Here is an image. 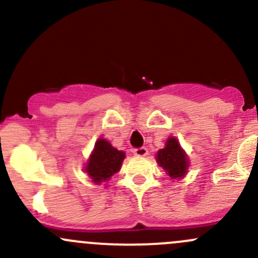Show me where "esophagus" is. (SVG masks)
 <instances>
[{
	"label": "esophagus",
	"instance_id": "obj_1",
	"mask_svg": "<svg viewBox=\"0 0 258 258\" xmlns=\"http://www.w3.org/2000/svg\"><path fill=\"white\" fill-rule=\"evenodd\" d=\"M134 154L137 157H145L148 154V150L146 147H140V148H135L134 150Z\"/></svg>",
	"mask_w": 258,
	"mask_h": 258
}]
</instances>
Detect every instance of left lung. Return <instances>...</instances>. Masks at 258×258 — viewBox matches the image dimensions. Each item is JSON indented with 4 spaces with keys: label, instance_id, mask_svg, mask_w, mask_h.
Masks as SVG:
<instances>
[{
    "label": "left lung",
    "instance_id": "obj_1",
    "mask_svg": "<svg viewBox=\"0 0 258 258\" xmlns=\"http://www.w3.org/2000/svg\"><path fill=\"white\" fill-rule=\"evenodd\" d=\"M157 162L170 178H181L188 169V158L175 138H168L165 147L159 150Z\"/></svg>",
    "mask_w": 258,
    "mask_h": 258
}]
</instances>
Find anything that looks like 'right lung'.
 Returning a JSON list of instances; mask_svg holds the SVG:
<instances>
[{
	"instance_id": "right-lung-1",
	"label": "right lung",
	"mask_w": 258,
	"mask_h": 258,
	"mask_svg": "<svg viewBox=\"0 0 258 258\" xmlns=\"http://www.w3.org/2000/svg\"><path fill=\"white\" fill-rule=\"evenodd\" d=\"M123 158V152L113 148L106 140L101 138L95 143V150L85 170L95 183L100 184L120 170Z\"/></svg>"
}]
</instances>
